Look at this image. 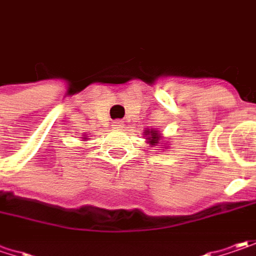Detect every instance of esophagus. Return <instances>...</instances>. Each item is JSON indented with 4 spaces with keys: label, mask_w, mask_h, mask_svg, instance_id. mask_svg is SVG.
<instances>
[{
    "label": "esophagus",
    "mask_w": 256,
    "mask_h": 256,
    "mask_svg": "<svg viewBox=\"0 0 256 256\" xmlns=\"http://www.w3.org/2000/svg\"><path fill=\"white\" fill-rule=\"evenodd\" d=\"M122 124H124V121H120V120H118V121L114 122V125H112V126H114V128H121Z\"/></svg>",
    "instance_id": "obj_1"
}]
</instances>
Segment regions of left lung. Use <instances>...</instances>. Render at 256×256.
Listing matches in <instances>:
<instances>
[{
	"mask_svg": "<svg viewBox=\"0 0 256 256\" xmlns=\"http://www.w3.org/2000/svg\"><path fill=\"white\" fill-rule=\"evenodd\" d=\"M146 136H147V140H148V142L151 144V146H158L160 144V140H161V134L157 131V130H147L146 131ZM162 144V142H161Z\"/></svg>",
	"mask_w": 256,
	"mask_h": 256,
	"instance_id": "obj_1",
	"label": "left lung"
}]
</instances>
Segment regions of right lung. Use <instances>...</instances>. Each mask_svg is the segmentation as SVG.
Masks as SVG:
<instances>
[{
	"mask_svg": "<svg viewBox=\"0 0 256 256\" xmlns=\"http://www.w3.org/2000/svg\"><path fill=\"white\" fill-rule=\"evenodd\" d=\"M84 140H86V138H84Z\"/></svg>",
	"mask_w": 256,
	"mask_h": 256,
	"instance_id": "obj_1",
	"label": "right lung"
}]
</instances>
